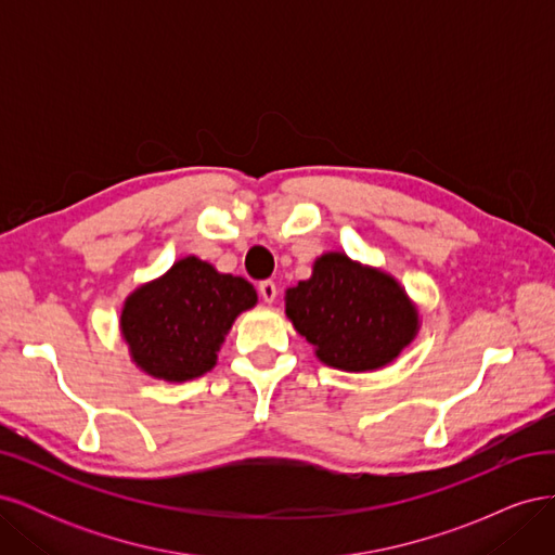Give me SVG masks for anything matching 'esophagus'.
Returning <instances> with one entry per match:
<instances>
[{
    "label": "esophagus",
    "instance_id": "34e87169",
    "mask_svg": "<svg viewBox=\"0 0 555 555\" xmlns=\"http://www.w3.org/2000/svg\"><path fill=\"white\" fill-rule=\"evenodd\" d=\"M259 294H261L266 304H273L275 296H278V284L273 280H261L259 282Z\"/></svg>",
    "mask_w": 555,
    "mask_h": 555
}]
</instances>
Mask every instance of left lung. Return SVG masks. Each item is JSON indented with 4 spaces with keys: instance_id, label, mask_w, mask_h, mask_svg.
Returning <instances> with one entry per match:
<instances>
[{
    "instance_id": "obj_1",
    "label": "left lung",
    "mask_w": 555,
    "mask_h": 555,
    "mask_svg": "<svg viewBox=\"0 0 555 555\" xmlns=\"http://www.w3.org/2000/svg\"><path fill=\"white\" fill-rule=\"evenodd\" d=\"M287 314L319 359L347 373L391 363L416 333L400 284L340 251L317 259L312 278L287 289Z\"/></svg>"
}]
</instances>
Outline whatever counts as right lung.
I'll return each mask as SVG.
<instances>
[{
	"label": "right lung",
	"mask_w": 555,
	"mask_h": 555,
	"mask_svg": "<svg viewBox=\"0 0 555 555\" xmlns=\"http://www.w3.org/2000/svg\"><path fill=\"white\" fill-rule=\"evenodd\" d=\"M255 304L247 280L188 257L127 298L122 335L147 375L184 382L210 371L233 319Z\"/></svg>",
	"instance_id": "obj_1"
}]
</instances>
